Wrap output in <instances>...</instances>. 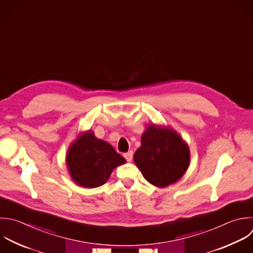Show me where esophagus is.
Listing matches in <instances>:
<instances>
[{
    "label": "esophagus",
    "mask_w": 253,
    "mask_h": 253,
    "mask_svg": "<svg viewBox=\"0 0 253 253\" xmlns=\"http://www.w3.org/2000/svg\"><path fill=\"white\" fill-rule=\"evenodd\" d=\"M124 156H125V158L126 159V161H127V162H130V161L132 160L133 153H132V151H128V152L125 153V154H124Z\"/></svg>",
    "instance_id": "obj_1"
}]
</instances>
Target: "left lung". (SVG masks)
Masks as SVG:
<instances>
[{"label": "left lung", "instance_id": "left-lung-1", "mask_svg": "<svg viewBox=\"0 0 253 253\" xmlns=\"http://www.w3.org/2000/svg\"><path fill=\"white\" fill-rule=\"evenodd\" d=\"M133 160L150 184L165 188L186 173L190 165V149L172 127L149 124L141 135V145Z\"/></svg>", "mask_w": 253, "mask_h": 253}]
</instances>
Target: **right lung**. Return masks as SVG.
<instances>
[{
    "instance_id": "right-lung-1",
    "label": "right lung",
    "mask_w": 253,
    "mask_h": 253,
    "mask_svg": "<svg viewBox=\"0 0 253 253\" xmlns=\"http://www.w3.org/2000/svg\"><path fill=\"white\" fill-rule=\"evenodd\" d=\"M126 162L110 143L97 138L91 129L80 132L66 154V166L71 179L84 188L104 185L114 169Z\"/></svg>"
}]
</instances>
